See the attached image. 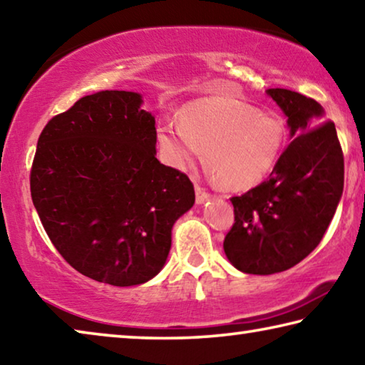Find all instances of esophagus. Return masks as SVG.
<instances>
[{
  "label": "esophagus",
  "instance_id": "esophagus-1",
  "mask_svg": "<svg viewBox=\"0 0 365 365\" xmlns=\"http://www.w3.org/2000/svg\"><path fill=\"white\" fill-rule=\"evenodd\" d=\"M195 191H196V202H197V205H202V202L207 201L209 196H211L205 188H201L197 183L195 185Z\"/></svg>",
  "mask_w": 365,
  "mask_h": 365
}]
</instances>
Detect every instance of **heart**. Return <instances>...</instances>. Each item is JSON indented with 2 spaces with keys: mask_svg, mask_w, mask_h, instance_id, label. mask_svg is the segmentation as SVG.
<instances>
[{
  "mask_svg": "<svg viewBox=\"0 0 365 365\" xmlns=\"http://www.w3.org/2000/svg\"><path fill=\"white\" fill-rule=\"evenodd\" d=\"M285 137L279 115L225 96L185 106L180 123L165 122L158 130L160 153L172 168L188 169L205 151L207 165L230 190L264 182L279 163Z\"/></svg>",
  "mask_w": 365,
  "mask_h": 365,
  "instance_id": "obj_1",
  "label": "heart"
}]
</instances>
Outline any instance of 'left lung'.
<instances>
[{
    "instance_id": "8db88e82",
    "label": "left lung",
    "mask_w": 365,
    "mask_h": 365,
    "mask_svg": "<svg viewBox=\"0 0 365 365\" xmlns=\"http://www.w3.org/2000/svg\"><path fill=\"white\" fill-rule=\"evenodd\" d=\"M288 117L292 143L269 180L233 196L235 224L224 251L245 274L270 275L301 262L316 250L343 195L344 159L335 123L301 93L269 88Z\"/></svg>"
}]
</instances>
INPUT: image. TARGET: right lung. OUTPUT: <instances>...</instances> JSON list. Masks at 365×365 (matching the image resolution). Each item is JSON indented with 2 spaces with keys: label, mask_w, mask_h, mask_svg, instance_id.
Returning <instances> with one entry per match:
<instances>
[{
  "label": "right lung",
  "mask_w": 365,
  "mask_h": 365,
  "mask_svg": "<svg viewBox=\"0 0 365 365\" xmlns=\"http://www.w3.org/2000/svg\"><path fill=\"white\" fill-rule=\"evenodd\" d=\"M140 93L80 98L46 123L30 193L54 248L73 269L114 287L164 267L175 220L195 205L183 172L156 158V127Z\"/></svg>",
  "instance_id": "obj_1"
}]
</instances>
